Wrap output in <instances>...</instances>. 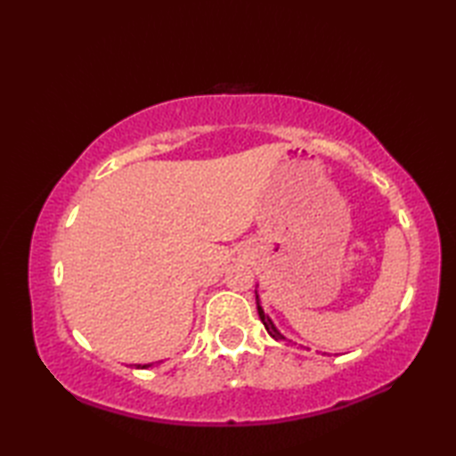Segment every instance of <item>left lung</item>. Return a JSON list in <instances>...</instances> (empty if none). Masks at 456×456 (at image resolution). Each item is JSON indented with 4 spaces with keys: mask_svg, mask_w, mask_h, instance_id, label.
Wrapping results in <instances>:
<instances>
[{
    "mask_svg": "<svg viewBox=\"0 0 456 456\" xmlns=\"http://www.w3.org/2000/svg\"><path fill=\"white\" fill-rule=\"evenodd\" d=\"M255 294H256V309H258V317H260V322H263V325H265V329H266V331H268V335L273 337V338H282V341H286V337L278 331V327L274 325L273 319L268 317V314H265L263 305H260V297H258V292H255Z\"/></svg>",
    "mask_w": 456,
    "mask_h": 456,
    "instance_id": "left-lung-1",
    "label": "left lung"
}]
</instances>
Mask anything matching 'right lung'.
<instances>
[{
  "label": "right lung",
  "instance_id": "right-lung-1",
  "mask_svg": "<svg viewBox=\"0 0 456 456\" xmlns=\"http://www.w3.org/2000/svg\"><path fill=\"white\" fill-rule=\"evenodd\" d=\"M160 362V361H159ZM157 362H149V364H134V368H151V366H154Z\"/></svg>",
  "mask_w": 456,
  "mask_h": 456
}]
</instances>
